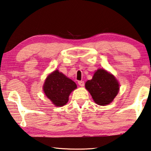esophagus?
<instances>
[{
    "label": "esophagus",
    "mask_w": 151,
    "mask_h": 151,
    "mask_svg": "<svg viewBox=\"0 0 151 151\" xmlns=\"http://www.w3.org/2000/svg\"><path fill=\"white\" fill-rule=\"evenodd\" d=\"M78 84L80 85L81 86H84V81H78Z\"/></svg>",
    "instance_id": "34e87169"
}]
</instances>
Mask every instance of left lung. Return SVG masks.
Listing matches in <instances>:
<instances>
[{
  "instance_id": "8db88e82",
  "label": "left lung",
  "mask_w": 151,
  "mask_h": 151,
  "mask_svg": "<svg viewBox=\"0 0 151 151\" xmlns=\"http://www.w3.org/2000/svg\"><path fill=\"white\" fill-rule=\"evenodd\" d=\"M85 88L96 103L106 106L110 104L117 96L119 84L113 75L99 68L96 71L91 80L85 83Z\"/></svg>"
}]
</instances>
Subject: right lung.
Returning a JSON list of instances; mask_svg holds the SVG:
<instances>
[{
	"label": "right lung",
	"instance_id": "1",
	"mask_svg": "<svg viewBox=\"0 0 151 151\" xmlns=\"http://www.w3.org/2000/svg\"><path fill=\"white\" fill-rule=\"evenodd\" d=\"M76 88L75 82L55 70L45 79L43 89L46 96L55 106L61 107L68 102L70 94Z\"/></svg>",
	"mask_w": 151,
	"mask_h": 151
}]
</instances>
